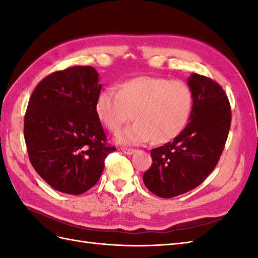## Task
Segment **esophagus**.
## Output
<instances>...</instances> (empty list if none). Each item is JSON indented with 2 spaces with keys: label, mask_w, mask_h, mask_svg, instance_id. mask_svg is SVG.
<instances>
[{
  "label": "esophagus",
  "mask_w": 258,
  "mask_h": 258,
  "mask_svg": "<svg viewBox=\"0 0 258 258\" xmlns=\"http://www.w3.org/2000/svg\"><path fill=\"white\" fill-rule=\"evenodd\" d=\"M120 151H122L124 154H127V155H132V154H134V153L136 152L133 149H126V147H122V149H120Z\"/></svg>",
  "instance_id": "esophagus-1"
}]
</instances>
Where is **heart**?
<instances>
[{
  "instance_id": "1",
  "label": "heart",
  "mask_w": 258,
  "mask_h": 258,
  "mask_svg": "<svg viewBox=\"0 0 258 258\" xmlns=\"http://www.w3.org/2000/svg\"><path fill=\"white\" fill-rule=\"evenodd\" d=\"M193 94L184 82L138 76L117 86L102 90L96 97L98 119L112 133H117L132 118V125L120 132L115 141L122 145H140L152 139L163 144L176 138L187 124Z\"/></svg>"
}]
</instances>
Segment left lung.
I'll return each instance as SVG.
<instances>
[{"instance_id": "1", "label": "left lung", "mask_w": 258, "mask_h": 258, "mask_svg": "<svg viewBox=\"0 0 258 258\" xmlns=\"http://www.w3.org/2000/svg\"><path fill=\"white\" fill-rule=\"evenodd\" d=\"M187 85L193 94L189 122L173 142L151 151L153 164L143 182L163 199L197 187L220 161L231 127V106L215 81L191 73Z\"/></svg>"}]
</instances>
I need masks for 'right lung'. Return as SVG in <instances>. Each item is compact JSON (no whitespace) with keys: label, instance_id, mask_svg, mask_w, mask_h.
Returning a JSON list of instances; mask_svg holds the SVG:
<instances>
[{"label":"right lung","instance_id":"right-lung-1","mask_svg":"<svg viewBox=\"0 0 258 258\" xmlns=\"http://www.w3.org/2000/svg\"><path fill=\"white\" fill-rule=\"evenodd\" d=\"M92 67L48 75L35 87L24 119V139L36 173L58 191L83 194L100 179L115 151L95 112L102 84Z\"/></svg>","mask_w":258,"mask_h":258}]
</instances>
